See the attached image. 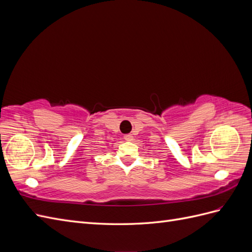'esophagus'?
Segmentation results:
<instances>
[{
    "mask_svg": "<svg viewBox=\"0 0 252 252\" xmlns=\"http://www.w3.org/2000/svg\"><path fill=\"white\" fill-rule=\"evenodd\" d=\"M124 139H125L126 141H132V140H133V136H132V134H126V135L124 136Z\"/></svg>",
    "mask_w": 252,
    "mask_h": 252,
    "instance_id": "esophagus-1",
    "label": "esophagus"
}]
</instances>
